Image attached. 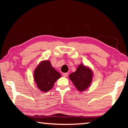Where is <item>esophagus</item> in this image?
Listing matches in <instances>:
<instances>
[{
	"label": "esophagus",
	"instance_id": "1",
	"mask_svg": "<svg viewBox=\"0 0 128 128\" xmlns=\"http://www.w3.org/2000/svg\"><path fill=\"white\" fill-rule=\"evenodd\" d=\"M62 75H63V77H66L68 76V73H63V74H62Z\"/></svg>",
	"mask_w": 128,
	"mask_h": 128
}]
</instances>
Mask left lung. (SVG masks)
<instances>
[{"label":"left lung","instance_id":"left-lung-1","mask_svg":"<svg viewBox=\"0 0 128 128\" xmlns=\"http://www.w3.org/2000/svg\"><path fill=\"white\" fill-rule=\"evenodd\" d=\"M69 78L78 90L81 92L85 90L90 85L92 78V73L90 68L84 65H80L75 72L69 76Z\"/></svg>","mask_w":128,"mask_h":128}]
</instances>
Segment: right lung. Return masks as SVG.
<instances>
[{
    "label": "right lung",
    "instance_id": "right-lung-1",
    "mask_svg": "<svg viewBox=\"0 0 128 128\" xmlns=\"http://www.w3.org/2000/svg\"><path fill=\"white\" fill-rule=\"evenodd\" d=\"M34 81L38 88L43 92H48L53 87L61 74L57 72L48 60L43 61L34 70Z\"/></svg>",
    "mask_w": 128,
    "mask_h": 128
}]
</instances>
